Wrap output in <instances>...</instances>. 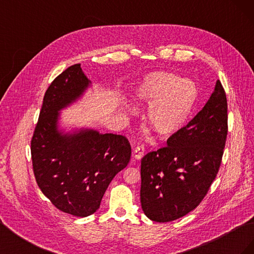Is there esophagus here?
Wrapping results in <instances>:
<instances>
[{
	"mask_svg": "<svg viewBox=\"0 0 254 254\" xmlns=\"http://www.w3.org/2000/svg\"><path fill=\"white\" fill-rule=\"evenodd\" d=\"M144 151H145L144 145L136 146V147L134 148V151H133V158L136 160H140L144 156Z\"/></svg>",
	"mask_w": 254,
	"mask_h": 254,
	"instance_id": "1",
	"label": "esophagus"
}]
</instances>
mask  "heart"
I'll return each instance as SVG.
<instances>
[{
	"label": "heart",
	"instance_id": "1",
	"mask_svg": "<svg viewBox=\"0 0 254 254\" xmlns=\"http://www.w3.org/2000/svg\"><path fill=\"white\" fill-rule=\"evenodd\" d=\"M196 84L168 71L147 74L136 88L137 104L147 107L146 120L161 136H170L184 126L197 102ZM130 111H133L129 107Z\"/></svg>",
	"mask_w": 254,
	"mask_h": 254
}]
</instances>
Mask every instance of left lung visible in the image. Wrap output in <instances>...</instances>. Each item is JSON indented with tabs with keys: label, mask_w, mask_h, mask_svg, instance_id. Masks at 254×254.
Listing matches in <instances>:
<instances>
[{
	"label": "left lung",
	"mask_w": 254,
	"mask_h": 254,
	"mask_svg": "<svg viewBox=\"0 0 254 254\" xmlns=\"http://www.w3.org/2000/svg\"><path fill=\"white\" fill-rule=\"evenodd\" d=\"M228 134V102L217 80L201 111L141 160L140 199L157 222L183 217L200 204L216 178Z\"/></svg>",
	"instance_id": "left-lung-1"
}]
</instances>
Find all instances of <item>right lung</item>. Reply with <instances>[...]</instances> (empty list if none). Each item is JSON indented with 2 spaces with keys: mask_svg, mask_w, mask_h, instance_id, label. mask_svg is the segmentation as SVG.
I'll return each instance as SVG.
<instances>
[{
  "mask_svg": "<svg viewBox=\"0 0 254 254\" xmlns=\"http://www.w3.org/2000/svg\"><path fill=\"white\" fill-rule=\"evenodd\" d=\"M80 64L68 66L45 92L30 141L38 187L58 210L86 217L96 212L114 176L127 166L131 146L124 135L81 130L61 134L58 111L89 86Z\"/></svg>",
  "mask_w": 254,
  "mask_h": 254,
  "instance_id": "add662e5",
  "label": "right lung"
}]
</instances>
